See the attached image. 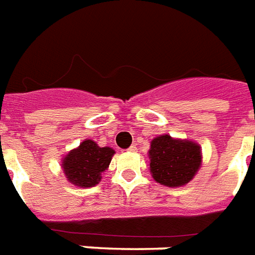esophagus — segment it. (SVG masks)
I'll list each match as a JSON object with an SVG mask.
<instances>
[{
	"mask_svg": "<svg viewBox=\"0 0 255 255\" xmlns=\"http://www.w3.org/2000/svg\"><path fill=\"white\" fill-rule=\"evenodd\" d=\"M136 150H137L136 146H131V147H129V148H128V151H129V152H135V151H136Z\"/></svg>",
	"mask_w": 255,
	"mask_h": 255,
	"instance_id": "esophagus-1",
	"label": "esophagus"
}]
</instances>
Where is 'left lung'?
<instances>
[{"label": "left lung", "instance_id": "obj_1", "mask_svg": "<svg viewBox=\"0 0 255 255\" xmlns=\"http://www.w3.org/2000/svg\"><path fill=\"white\" fill-rule=\"evenodd\" d=\"M148 159L150 173L158 184L180 188L197 174L203 162V152L199 143L165 133L151 140Z\"/></svg>", "mask_w": 255, "mask_h": 255}]
</instances>
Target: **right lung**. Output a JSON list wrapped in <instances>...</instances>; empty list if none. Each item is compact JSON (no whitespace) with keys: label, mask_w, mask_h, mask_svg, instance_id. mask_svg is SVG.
Segmentation results:
<instances>
[{"label":"right lung","mask_w":255,"mask_h":255,"mask_svg":"<svg viewBox=\"0 0 255 255\" xmlns=\"http://www.w3.org/2000/svg\"><path fill=\"white\" fill-rule=\"evenodd\" d=\"M115 155L111 147H100L92 139H85L80 146L62 158V170L66 178L78 188H92L101 181Z\"/></svg>","instance_id":"add662e5"}]
</instances>
